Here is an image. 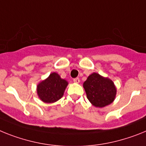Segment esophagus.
I'll return each instance as SVG.
<instances>
[{
  "mask_svg": "<svg viewBox=\"0 0 146 146\" xmlns=\"http://www.w3.org/2000/svg\"><path fill=\"white\" fill-rule=\"evenodd\" d=\"M73 82H75V83H79V82H80V79H79V78H74V79H73Z\"/></svg>",
  "mask_w": 146,
  "mask_h": 146,
  "instance_id": "obj_1",
  "label": "esophagus"
}]
</instances>
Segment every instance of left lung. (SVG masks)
<instances>
[{"label": "left lung", "instance_id": "left-lung-1", "mask_svg": "<svg viewBox=\"0 0 146 146\" xmlns=\"http://www.w3.org/2000/svg\"><path fill=\"white\" fill-rule=\"evenodd\" d=\"M83 87L89 101L99 108L112 103L117 94V88L114 82L97 73H92L87 77Z\"/></svg>", "mask_w": 146, "mask_h": 146}]
</instances>
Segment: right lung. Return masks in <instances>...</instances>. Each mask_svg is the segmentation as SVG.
Listing matches in <instances>:
<instances>
[{
	"label": "right lung",
	"mask_w": 146,
	"mask_h": 146,
	"mask_svg": "<svg viewBox=\"0 0 146 146\" xmlns=\"http://www.w3.org/2000/svg\"><path fill=\"white\" fill-rule=\"evenodd\" d=\"M68 82L60 77L56 72L51 73L45 80L36 86V92L40 100L47 104L59 101L64 95Z\"/></svg>",
	"instance_id": "add662e5"
}]
</instances>
